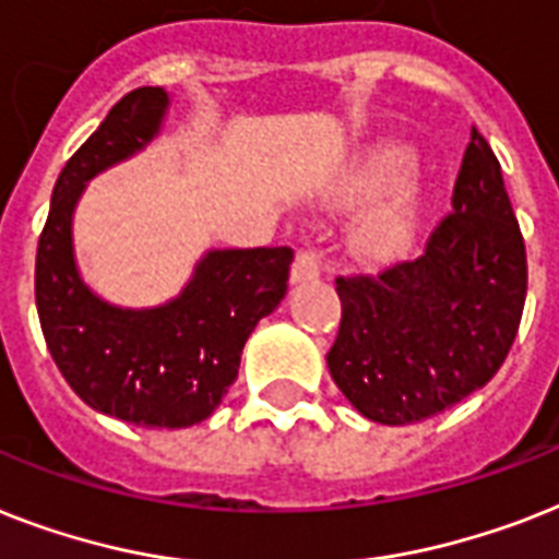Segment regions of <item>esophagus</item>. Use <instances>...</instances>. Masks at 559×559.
Masks as SVG:
<instances>
[{
	"label": "esophagus",
	"instance_id": "1",
	"mask_svg": "<svg viewBox=\"0 0 559 559\" xmlns=\"http://www.w3.org/2000/svg\"><path fill=\"white\" fill-rule=\"evenodd\" d=\"M321 275V264L319 255L312 252V249H301L298 255H295L293 272H289V281L293 284H307V281H316Z\"/></svg>",
	"mask_w": 559,
	"mask_h": 559
}]
</instances>
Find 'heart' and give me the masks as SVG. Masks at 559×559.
Returning <instances> with one entry per match:
<instances>
[{"label": "heart", "mask_w": 559, "mask_h": 559, "mask_svg": "<svg viewBox=\"0 0 559 559\" xmlns=\"http://www.w3.org/2000/svg\"><path fill=\"white\" fill-rule=\"evenodd\" d=\"M405 163V148L396 143H379V146L367 148L353 169L347 171L342 183V192L347 198H365V194L379 192L390 177L396 175ZM421 221V189L416 183V177L405 175L399 177L396 192L384 203L379 212L365 224L361 233V243L367 252H373L379 258L402 255L413 243L416 233H419Z\"/></svg>", "instance_id": "heart-1"}]
</instances>
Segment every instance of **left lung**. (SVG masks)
Segmentation results:
<instances>
[{
    "instance_id": "left-lung-1",
    "label": "left lung",
    "mask_w": 559,
    "mask_h": 559,
    "mask_svg": "<svg viewBox=\"0 0 559 559\" xmlns=\"http://www.w3.org/2000/svg\"><path fill=\"white\" fill-rule=\"evenodd\" d=\"M525 243L488 140L471 131L453 212L425 255L379 278H338L342 326L326 367L379 425H411L491 382L523 319Z\"/></svg>"
}]
</instances>
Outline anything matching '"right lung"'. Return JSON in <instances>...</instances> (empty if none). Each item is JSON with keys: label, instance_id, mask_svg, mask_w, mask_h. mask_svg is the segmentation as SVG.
<instances>
[{"label": "right lung", "instance_id": "right-lung-1", "mask_svg": "<svg viewBox=\"0 0 559 559\" xmlns=\"http://www.w3.org/2000/svg\"><path fill=\"white\" fill-rule=\"evenodd\" d=\"M166 88H134L59 171L36 247V310L45 344L76 396L138 428H192L238 379L255 324L287 295L289 247L209 249L183 289L157 307H120L85 284L74 212L85 186L163 129Z\"/></svg>", "mask_w": 559, "mask_h": 559}]
</instances>
